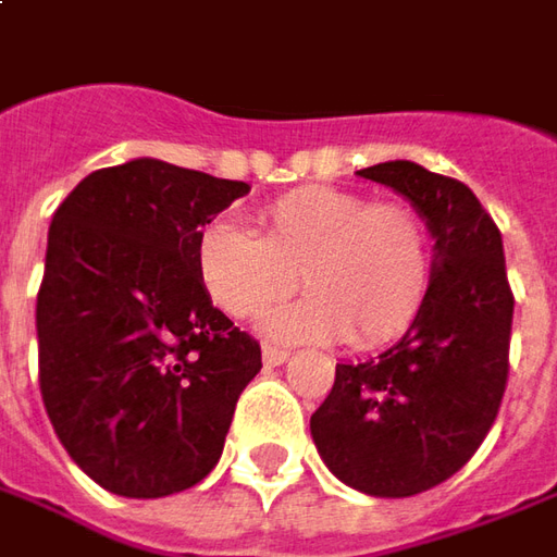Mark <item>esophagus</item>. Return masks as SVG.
<instances>
[{
  "mask_svg": "<svg viewBox=\"0 0 557 557\" xmlns=\"http://www.w3.org/2000/svg\"><path fill=\"white\" fill-rule=\"evenodd\" d=\"M262 359H264V366H283V362L289 359V350H283V347H274V344H264Z\"/></svg>",
  "mask_w": 557,
  "mask_h": 557,
  "instance_id": "34e87169",
  "label": "esophagus"
}]
</instances>
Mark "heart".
Wrapping results in <instances>:
<instances>
[{"instance_id": "heart-1", "label": "heart", "mask_w": 557, "mask_h": 557, "mask_svg": "<svg viewBox=\"0 0 557 557\" xmlns=\"http://www.w3.org/2000/svg\"><path fill=\"white\" fill-rule=\"evenodd\" d=\"M203 293L234 320L259 317L301 277L305 301L264 317L280 342H344L372 350L403 338L433 286V237L399 203L305 185L259 210V234L215 219L198 234Z\"/></svg>"}]
</instances>
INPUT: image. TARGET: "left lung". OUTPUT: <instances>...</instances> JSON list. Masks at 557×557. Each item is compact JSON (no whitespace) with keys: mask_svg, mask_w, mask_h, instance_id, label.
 <instances>
[{"mask_svg":"<svg viewBox=\"0 0 557 557\" xmlns=\"http://www.w3.org/2000/svg\"><path fill=\"white\" fill-rule=\"evenodd\" d=\"M359 176L406 195L426 219L436 237L433 286L418 320L381 357L335 366L310 436L344 485L411 497L451 479L497 421L516 298L500 228L469 185L411 161Z\"/></svg>","mask_w":557,"mask_h":557,"instance_id":"1","label":"left lung"}]
</instances>
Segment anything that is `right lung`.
<instances>
[{
    "label": "right lung",
    "mask_w": 557,
    "mask_h": 557,
    "mask_svg": "<svg viewBox=\"0 0 557 557\" xmlns=\"http://www.w3.org/2000/svg\"><path fill=\"white\" fill-rule=\"evenodd\" d=\"M247 183L154 158L94 170L57 207L36 301L57 438L121 497H168L219 463L262 347L203 293L195 244Z\"/></svg>",
    "instance_id": "obj_1"
}]
</instances>
